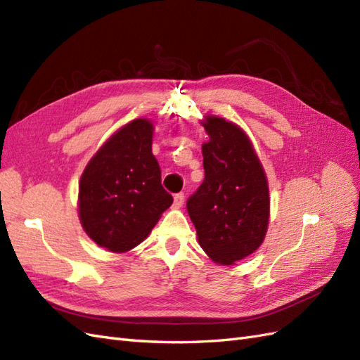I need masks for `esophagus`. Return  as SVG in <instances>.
<instances>
[{"label": "esophagus", "mask_w": 360, "mask_h": 360, "mask_svg": "<svg viewBox=\"0 0 360 360\" xmlns=\"http://www.w3.org/2000/svg\"><path fill=\"white\" fill-rule=\"evenodd\" d=\"M184 199H186V196H184V193H176V195H174V198H173V207L174 208L182 207Z\"/></svg>", "instance_id": "1"}]
</instances>
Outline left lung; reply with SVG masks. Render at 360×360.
Instances as JSON below:
<instances>
[{
  "label": "left lung",
  "mask_w": 360,
  "mask_h": 360,
  "mask_svg": "<svg viewBox=\"0 0 360 360\" xmlns=\"http://www.w3.org/2000/svg\"><path fill=\"white\" fill-rule=\"evenodd\" d=\"M202 146L205 178L187 199L199 245L211 259L233 264L252 254L269 222V188L251 141L240 127L207 117Z\"/></svg>",
  "instance_id": "left-lung-1"
}]
</instances>
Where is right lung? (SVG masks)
Here are the masks:
<instances>
[{"label":"right lung","instance_id":"obj_1","mask_svg":"<svg viewBox=\"0 0 360 360\" xmlns=\"http://www.w3.org/2000/svg\"><path fill=\"white\" fill-rule=\"evenodd\" d=\"M152 134V123L134 120L92 156L80 178L82 226L97 245L112 252L140 245L173 202L161 184Z\"/></svg>","mask_w":360,"mask_h":360}]
</instances>
